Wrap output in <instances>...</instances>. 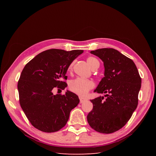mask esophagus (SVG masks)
I'll use <instances>...</instances> for the list:
<instances>
[{"mask_svg": "<svg viewBox=\"0 0 156 156\" xmlns=\"http://www.w3.org/2000/svg\"><path fill=\"white\" fill-rule=\"evenodd\" d=\"M79 100H80V103H83L84 101H85L87 100L86 98H83V97H79Z\"/></svg>", "mask_w": 156, "mask_h": 156, "instance_id": "esophagus-1", "label": "esophagus"}]
</instances>
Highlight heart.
I'll return each mask as SVG.
<instances>
[{
  "mask_svg": "<svg viewBox=\"0 0 156 156\" xmlns=\"http://www.w3.org/2000/svg\"><path fill=\"white\" fill-rule=\"evenodd\" d=\"M87 63L92 69L100 64L99 61L93 56H90L87 59ZM73 66V63L71 64L69 66V70L72 69ZM95 84L92 80L84 79L82 78H77L70 81L69 84V90L72 92L77 94V95L84 96L87 94V93L92 89Z\"/></svg>",
  "mask_w": 156,
  "mask_h": 156,
  "instance_id": "heart-1",
  "label": "heart"
}]
</instances>
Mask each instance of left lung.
<instances>
[{
	"label": "left lung",
	"mask_w": 156,
	"mask_h": 156,
	"mask_svg": "<svg viewBox=\"0 0 156 156\" xmlns=\"http://www.w3.org/2000/svg\"><path fill=\"white\" fill-rule=\"evenodd\" d=\"M104 66V77L94 92L107 94L91 100L92 110L87 115L92 129L101 133H111L124 127L138 105L141 78L131 59L112 48L91 51Z\"/></svg>",
	"instance_id": "obj_1"
}]
</instances>
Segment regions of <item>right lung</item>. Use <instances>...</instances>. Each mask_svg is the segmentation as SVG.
I'll list each match as a JSON object with an SVG mask.
<instances>
[{"label":"right lung","mask_w":156,"mask_h":156,"mask_svg":"<svg viewBox=\"0 0 156 156\" xmlns=\"http://www.w3.org/2000/svg\"><path fill=\"white\" fill-rule=\"evenodd\" d=\"M83 53V50L49 49L36 55L23 68L17 84L20 103L36 129L52 133L66 124L71 111L79 104V97L69 90L64 95H54L53 90L67 87L63 81L68 78L67 70Z\"/></svg>","instance_id":"1"}]
</instances>
